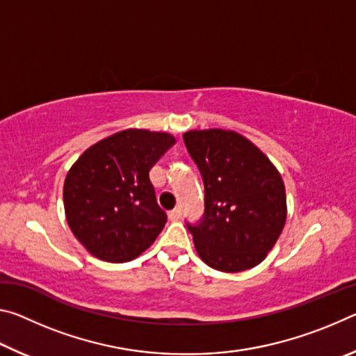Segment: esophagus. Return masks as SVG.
<instances>
[{"mask_svg":"<svg viewBox=\"0 0 356 356\" xmlns=\"http://www.w3.org/2000/svg\"><path fill=\"white\" fill-rule=\"evenodd\" d=\"M168 216H170V220H179L180 216H182V209H180V207L172 209L171 212L168 213Z\"/></svg>","mask_w":356,"mask_h":356,"instance_id":"obj_1","label":"esophagus"}]
</instances>
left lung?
Returning <instances> with one entry per match:
<instances>
[{"label": "left lung", "instance_id": "8db88e82", "mask_svg": "<svg viewBox=\"0 0 356 356\" xmlns=\"http://www.w3.org/2000/svg\"><path fill=\"white\" fill-rule=\"evenodd\" d=\"M204 182V215L186 227L209 267L237 273L256 267L284 227L287 207L281 174L245 136L210 129L184 134Z\"/></svg>", "mask_w": 356, "mask_h": 356}]
</instances>
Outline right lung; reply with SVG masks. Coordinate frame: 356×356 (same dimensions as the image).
I'll return each instance as SVG.
<instances>
[{
  "mask_svg": "<svg viewBox=\"0 0 356 356\" xmlns=\"http://www.w3.org/2000/svg\"><path fill=\"white\" fill-rule=\"evenodd\" d=\"M174 136L129 129L84 150L64 182L70 231L92 256L129 262L146 251L165 227L149 171Z\"/></svg>",
  "mask_w": 356,
  "mask_h": 356,
  "instance_id": "add662e5",
  "label": "right lung"
}]
</instances>
